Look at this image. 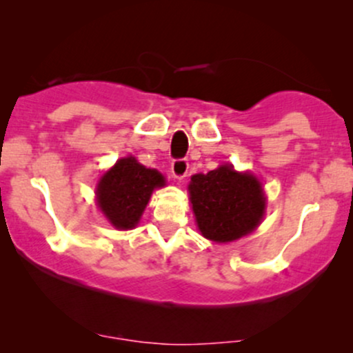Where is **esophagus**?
Returning a JSON list of instances; mask_svg holds the SVG:
<instances>
[{"label":"esophagus","mask_w":353,"mask_h":353,"mask_svg":"<svg viewBox=\"0 0 353 353\" xmlns=\"http://www.w3.org/2000/svg\"><path fill=\"white\" fill-rule=\"evenodd\" d=\"M188 169H189V163L185 159H174L172 164H171V171H172V176L176 177V179H184L185 176H188Z\"/></svg>","instance_id":"obj_1"}]
</instances>
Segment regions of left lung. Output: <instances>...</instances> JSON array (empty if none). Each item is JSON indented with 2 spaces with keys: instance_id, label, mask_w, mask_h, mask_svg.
<instances>
[{
  "instance_id": "obj_1",
  "label": "left lung",
  "mask_w": 353,
  "mask_h": 353,
  "mask_svg": "<svg viewBox=\"0 0 353 353\" xmlns=\"http://www.w3.org/2000/svg\"><path fill=\"white\" fill-rule=\"evenodd\" d=\"M189 199L201 234L219 244L252 232L265 212L261 182L250 172L234 171L232 164L208 174H194Z\"/></svg>"
}]
</instances>
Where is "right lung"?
Listing matches in <instances>:
<instances>
[{
    "instance_id": "1",
    "label": "right lung",
    "mask_w": 353,
    "mask_h": 353,
    "mask_svg": "<svg viewBox=\"0 0 353 353\" xmlns=\"http://www.w3.org/2000/svg\"><path fill=\"white\" fill-rule=\"evenodd\" d=\"M164 185L163 174L129 156L103 174L96 188V201L101 212L116 229L128 230L139 224L152 190Z\"/></svg>"
}]
</instances>
